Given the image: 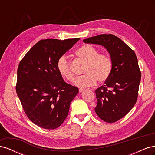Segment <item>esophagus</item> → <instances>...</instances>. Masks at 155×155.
I'll list each match as a JSON object with an SVG mask.
<instances>
[{
  "label": "esophagus",
  "mask_w": 155,
  "mask_h": 155,
  "mask_svg": "<svg viewBox=\"0 0 155 155\" xmlns=\"http://www.w3.org/2000/svg\"><path fill=\"white\" fill-rule=\"evenodd\" d=\"M79 92H83L84 91H85V89H82V88H80V89H79Z\"/></svg>",
  "instance_id": "obj_1"
}]
</instances>
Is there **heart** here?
Segmentation results:
<instances>
[{
  "instance_id": "b5f03b06",
  "label": "heart",
  "mask_w": 155,
  "mask_h": 155,
  "mask_svg": "<svg viewBox=\"0 0 155 155\" xmlns=\"http://www.w3.org/2000/svg\"><path fill=\"white\" fill-rule=\"evenodd\" d=\"M78 57L86 61L83 76L75 80V85L85 88L94 86L97 81L103 83L110 77L112 70V61L108 55L99 54V51L91 45H84L75 51ZM59 74L69 81H73L74 75L70 67L68 58L61 55L57 61Z\"/></svg>"
}]
</instances>
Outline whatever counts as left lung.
I'll use <instances>...</instances> for the list:
<instances>
[{
	"label": "left lung",
	"mask_w": 155,
	"mask_h": 155,
	"mask_svg": "<svg viewBox=\"0 0 155 155\" xmlns=\"http://www.w3.org/2000/svg\"><path fill=\"white\" fill-rule=\"evenodd\" d=\"M85 43L104 46L112 61L110 77L95 91V112L100 118L114 123L133 109L137 101L141 71L134 51L118 37L101 34L84 39Z\"/></svg>",
	"instance_id": "8db88e82"
}]
</instances>
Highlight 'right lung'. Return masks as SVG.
<instances>
[{"mask_svg":"<svg viewBox=\"0 0 155 155\" xmlns=\"http://www.w3.org/2000/svg\"><path fill=\"white\" fill-rule=\"evenodd\" d=\"M79 40L39 41L28 51L17 69L16 92L28 118L40 127L55 129L68 116L78 88L65 83L57 61Z\"/></svg>","mask_w":155,"mask_h":155,"instance_id":"right-lung-1","label":"right lung"}]
</instances>
